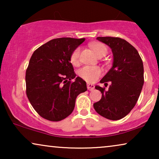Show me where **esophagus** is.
<instances>
[{
    "mask_svg": "<svg viewBox=\"0 0 159 159\" xmlns=\"http://www.w3.org/2000/svg\"><path fill=\"white\" fill-rule=\"evenodd\" d=\"M87 88H88V90L92 91V90H94L95 86H94V84H87Z\"/></svg>",
    "mask_w": 159,
    "mask_h": 159,
    "instance_id": "esophagus-1",
    "label": "esophagus"
}]
</instances>
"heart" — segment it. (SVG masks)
<instances>
[{
	"mask_svg": "<svg viewBox=\"0 0 159 159\" xmlns=\"http://www.w3.org/2000/svg\"><path fill=\"white\" fill-rule=\"evenodd\" d=\"M93 48L98 56L107 53V48L103 44H101V43L95 44L93 46ZM80 53V49L79 48H76L71 53V62L73 65H77L79 63ZM101 69L98 66H85L80 69L79 71L80 77L88 82L95 81L101 76Z\"/></svg>",
	"mask_w": 159,
	"mask_h": 159,
	"instance_id": "b5f03b06",
	"label": "heart"
}]
</instances>
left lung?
Here are the masks:
<instances>
[{
    "label": "left lung",
    "mask_w": 159,
    "mask_h": 159,
    "mask_svg": "<svg viewBox=\"0 0 159 159\" xmlns=\"http://www.w3.org/2000/svg\"><path fill=\"white\" fill-rule=\"evenodd\" d=\"M98 40L111 49L112 67L100 82L111 84L108 90L95 86L101 91V99L93 104L98 114L110 120H119L127 116L134 108L144 83V69L138 52L124 39L98 37Z\"/></svg>",
    "instance_id": "1"
}]
</instances>
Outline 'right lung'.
I'll use <instances>...</instances> for the list:
<instances>
[{
  "mask_svg": "<svg viewBox=\"0 0 159 159\" xmlns=\"http://www.w3.org/2000/svg\"><path fill=\"white\" fill-rule=\"evenodd\" d=\"M84 38H56L39 47L26 71V93L37 113L47 120L58 121L72 113L77 95L87 90L86 82L76 77L72 52ZM75 79L74 82L71 80Z\"/></svg>",
  "mask_w": 159,
  "mask_h": 159,
  "instance_id": "obj_1",
  "label": "right lung"
}]
</instances>
